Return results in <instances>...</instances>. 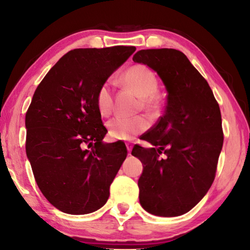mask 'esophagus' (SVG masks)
<instances>
[{
  "instance_id": "esophagus-1",
  "label": "esophagus",
  "mask_w": 250,
  "mask_h": 250,
  "mask_svg": "<svg viewBox=\"0 0 250 250\" xmlns=\"http://www.w3.org/2000/svg\"><path fill=\"white\" fill-rule=\"evenodd\" d=\"M125 146H126V148H128V153L130 154V153H131V150H132V147H133V144H132L131 142H126V143H125Z\"/></svg>"
}]
</instances>
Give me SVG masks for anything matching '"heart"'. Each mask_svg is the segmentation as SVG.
<instances>
[{
  "label": "heart",
  "instance_id": "b5f03b06",
  "mask_svg": "<svg viewBox=\"0 0 250 250\" xmlns=\"http://www.w3.org/2000/svg\"><path fill=\"white\" fill-rule=\"evenodd\" d=\"M121 81L128 89L140 96L141 106L145 109L154 110L157 108V93L159 82L157 76L148 66L133 65L122 75ZM95 105L102 116H108L114 108V94L109 82H104L100 85L95 94ZM149 120L143 116L133 118L116 117L107 124L108 133L114 140H131L134 136L142 134L149 128Z\"/></svg>",
  "mask_w": 250,
  "mask_h": 250
}]
</instances>
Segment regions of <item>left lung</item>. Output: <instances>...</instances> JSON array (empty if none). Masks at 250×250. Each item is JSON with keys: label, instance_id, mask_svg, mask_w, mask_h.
I'll use <instances>...</instances> for the list:
<instances>
[{"label": "left lung", "instance_id": "8db88e82", "mask_svg": "<svg viewBox=\"0 0 250 250\" xmlns=\"http://www.w3.org/2000/svg\"><path fill=\"white\" fill-rule=\"evenodd\" d=\"M132 60L157 72L168 91L164 115L142 135L154 147L132 149L144 165L140 203L155 216H181L213 183L223 145L221 111L208 82L182 52L141 50Z\"/></svg>", "mask_w": 250, "mask_h": 250}]
</instances>
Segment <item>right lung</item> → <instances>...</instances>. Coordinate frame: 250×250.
I'll return each instance as SVG.
<instances>
[{
	"mask_svg": "<svg viewBox=\"0 0 250 250\" xmlns=\"http://www.w3.org/2000/svg\"><path fill=\"white\" fill-rule=\"evenodd\" d=\"M135 50L124 45L71 50L34 92L26 112L27 157L44 197L62 212L91 213L109 197L128 150L124 143L102 142L107 130L95 94Z\"/></svg>",
	"mask_w": 250,
	"mask_h": 250,
	"instance_id": "1",
	"label": "right lung"
}]
</instances>
